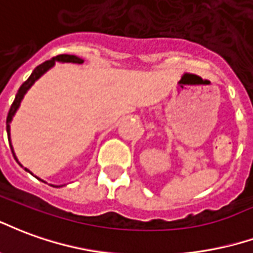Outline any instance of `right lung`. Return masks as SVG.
Masks as SVG:
<instances>
[{
    "label": "right lung",
    "instance_id": "obj_1",
    "mask_svg": "<svg viewBox=\"0 0 253 253\" xmlns=\"http://www.w3.org/2000/svg\"><path fill=\"white\" fill-rule=\"evenodd\" d=\"M55 62H62V63H84V59L78 58V56H75V55H58V56H55V58H52L51 60H47V62H44V63H42L40 66H38V67L33 70V73L31 74V77H29L25 82H24L21 86H20V88H18L17 94H16V98H14V101H13L12 106H10V109H9V113H8V117H6V132H8V139H9V145H10V149H12V154L13 156H14V159L17 160V158H16V155H14V151H13V147H12V143H10V121H12L13 116H14V113L17 112L18 106H20V104H21V101H23L24 95L27 94V91H28L29 88H31V86H32L36 81H38L42 75H43L44 73H47L49 68L53 67V64H55ZM20 165V163H18ZM21 166V165H20ZM25 171H28V172H31L28 169H25ZM32 174V172H31ZM55 187H59V186H55Z\"/></svg>",
    "mask_w": 253,
    "mask_h": 253
}]
</instances>
